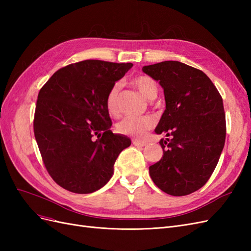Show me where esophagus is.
I'll return each mask as SVG.
<instances>
[{
    "mask_svg": "<svg viewBox=\"0 0 251 251\" xmlns=\"http://www.w3.org/2000/svg\"><path fill=\"white\" fill-rule=\"evenodd\" d=\"M133 144L136 147H146L147 146L146 142H142V141H139V140H133Z\"/></svg>",
    "mask_w": 251,
    "mask_h": 251,
    "instance_id": "esophagus-1",
    "label": "esophagus"
}]
</instances>
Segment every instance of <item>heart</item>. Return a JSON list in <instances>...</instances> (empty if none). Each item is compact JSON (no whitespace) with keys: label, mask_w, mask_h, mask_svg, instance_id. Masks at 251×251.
Masks as SVG:
<instances>
[{"label":"heart","mask_w":251,"mask_h":251,"mask_svg":"<svg viewBox=\"0 0 251 251\" xmlns=\"http://www.w3.org/2000/svg\"><path fill=\"white\" fill-rule=\"evenodd\" d=\"M132 85L139 91L143 97H146L149 100H154L157 96V83L153 78L148 76V75H138V76L134 77L132 79ZM119 83H114L109 90L107 97H105V108H107L108 112L112 114V115H116L119 110ZM154 119L149 116H127L119 121L116 128L120 134L141 139L146 137L148 132L154 126Z\"/></svg>","instance_id":"1"}]
</instances>
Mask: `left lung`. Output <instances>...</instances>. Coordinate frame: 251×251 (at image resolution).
<instances>
[{
  "instance_id": "obj_1",
  "label": "left lung",
  "mask_w": 251,
  "mask_h": 251,
  "mask_svg": "<svg viewBox=\"0 0 251 251\" xmlns=\"http://www.w3.org/2000/svg\"><path fill=\"white\" fill-rule=\"evenodd\" d=\"M142 71L159 81L166 102L155 131L168 138L159 141L164 154L150 166L151 178L166 194L189 195L208 181L224 148L222 96L206 74L183 63L166 60Z\"/></svg>"
}]
</instances>
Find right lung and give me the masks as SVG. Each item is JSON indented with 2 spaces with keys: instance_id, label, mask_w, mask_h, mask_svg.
Masks as SVG:
<instances>
[{
  "instance_id": "1",
  "label": "right lung",
  "mask_w": 251,
  "mask_h": 251,
  "mask_svg": "<svg viewBox=\"0 0 251 251\" xmlns=\"http://www.w3.org/2000/svg\"><path fill=\"white\" fill-rule=\"evenodd\" d=\"M132 66L81 60L60 68L40 90L35 140L48 174L67 191L90 194L101 188L121 151L131 146L126 136L110 131L105 97Z\"/></svg>"
}]
</instances>
